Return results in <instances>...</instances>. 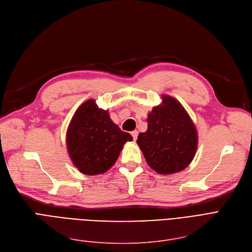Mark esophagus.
<instances>
[{"mask_svg":"<svg viewBox=\"0 0 252 252\" xmlns=\"http://www.w3.org/2000/svg\"><path fill=\"white\" fill-rule=\"evenodd\" d=\"M131 135H132V137H133L134 140H136V139H137V135H138V131H137V130L132 131V132H131Z\"/></svg>","mask_w":252,"mask_h":252,"instance_id":"esophagus-1","label":"esophagus"}]
</instances>
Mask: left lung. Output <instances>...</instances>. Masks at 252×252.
Here are the masks:
<instances>
[{
  "instance_id": "1",
  "label": "left lung",
  "mask_w": 252,
  "mask_h": 252,
  "mask_svg": "<svg viewBox=\"0 0 252 252\" xmlns=\"http://www.w3.org/2000/svg\"><path fill=\"white\" fill-rule=\"evenodd\" d=\"M148 130L139 133L137 145L152 169L159 174L184 170L194 159L198 133L185 107L169 95L148 115Z\"/></svg>"
}]
</instances>
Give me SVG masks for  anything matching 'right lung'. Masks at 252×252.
<instances>
[{
	"label": "right lung",
	"mask_w": 252,
	"mask_h": 252,
	"mask_svg": "<svg viewBox=\"0 0 252 252\" xmlns=\"http://www.w3.org/2000/svg\"><path fill=\"white\" fill-rule=\"evenodd\" d=\"M132 136L124 132L99 109L94 99L82 103L66 131L67 152L80 172L87 175L104 173L116 163L120 153Z\"/></svg>",
	"instance_id": "right-lung-1"
}]
</instances>
